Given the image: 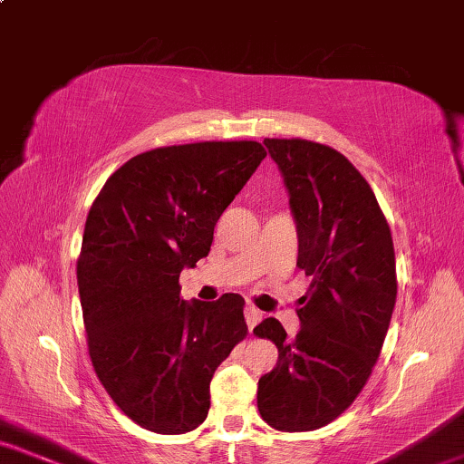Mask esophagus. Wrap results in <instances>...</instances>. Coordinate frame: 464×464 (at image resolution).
Returning <instances> with one entry per match:
<instances>
[{
    "label": "esophagus",
    "mask_w": 464,
    "mask_h": 464,
    "mask_svg": "<svg viewBox=\"0 0 464 464\" xmlns=\"http://www.w3.org/2000/svg\"><path fill=\"white\" fill-rule=\"evenodd\" d=\"M245 318H246L248 332H253L256 324L263 320V312H261V310H256L255 305H246V310H245Z\"/></svg>",
    "instance_id": "esophagus-1"
}]
</instances>
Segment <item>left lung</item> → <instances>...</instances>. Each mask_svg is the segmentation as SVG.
Listing matches in <instances>:
<instances>
[{"label": "left lung", "instance_id": "8db88e82", "mask_svg": "<svg viewBox=\"0 0 464 464\" xmlns=\"http://www.w3.org/2000/svg\"><path fill=\"white\" fill-rule=\"evenodd\" d=\"M289 191L297 224V266L312 277L291 340L279 320L255 328L279 348L258 379L261 418L281 432L336 420L362 392L395 307L392 230L375 193L344 154L302 138H265Z\"/></svg>", "mask_w": 464, "mask_h": 464}]
</instances>
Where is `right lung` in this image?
I'll use <instances>...</instances> for the list:
<instances>
[{
  "mask_svg": "<svg viewBox=\"0 0 464 464\" xmlns=\"http://www.w3.org/2000/svg\"><path fill=\"white\" fill-rule=\"evenodd\" d=\"M265 157L255 140L162 146L124 162L89 209L77 261L89 356L111 401L150 432L198 428L211 377L246 338L245 299L187 304L179 275L208 256Z\"/></svg>",
  "mask_w": 464,
  "mask_h": 464,
  "instance_id": "obj_1",
  "label": "right lung"
}]
</instances>
